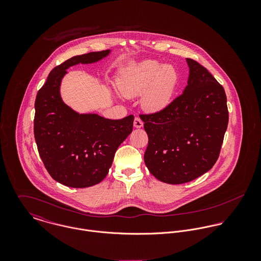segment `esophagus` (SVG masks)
<instances>
[{
	"label": "esophagus",
	"instance_id": "esophagus-1",
	"mask_svg": "<svg viewBox=\"0 0 261 261\" xmlns=\"http://www.w3.org/2000/svg\"><path fill=\"white\" fill-rule=\"evenodd\" d=\"M143 125H144L143 120L140 117H136L134 120V126L137 128H141V127H143Z\"/></svg>",
	"mask_w": 261,
	"mask_h": 261
}]
</instances>
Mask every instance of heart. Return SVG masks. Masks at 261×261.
<instances>
[{"label": "heart", "instance_id": "heart-1", "mask_svg": "<svg viewBox=\"0 0 261 261\" xmlns=\"http://www.w3.org/2000/svg\"><path fill=\"white\" fill-rule=\"evenodd\" d=\"M180 76L175 66L153 60L133 62L123 66L117 78L121 95H141V106L149 113L162 112L171 103Z\"/></svg>", "mask_w": 261, "mask_h": 261}]
</instances>
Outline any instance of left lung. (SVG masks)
<instances>
[{"instance_id":"1","label":"left lung","mask_w":261,"mask_h":261,"mask_svg":"<svg viewBox=\"0 0 261 261\" xmlns=\"http://www.w3.org/2000/svg\"><path fill=\"white\" fill-rule=\"evenodd\" d=\"M186 61L183 93L162 112L141 115L149 137L145 164L154 178L172 185L193 181L214 166L228 125L223 86L198 62Z\"/></svg>"}]
</instances>
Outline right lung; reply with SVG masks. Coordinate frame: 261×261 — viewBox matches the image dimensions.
<instances>
[{"mask_svg": "<svg viewBox=\"0 0 261 261\" xmlns=\"http://www.w3.org/2000/svg\"><path fill=\"white\" fill-rule=\"evenodd\" d=\"M111 52H90L66 60L49 73L38 91L34 118L38 151L50 176L64 186L100 183L109 174L116 149L133 132L134 115L109 119L96 113H79L60 94L69 67L98 62Z\"/></svg>", "mask_w": 261, "mask_h": 261, "instance_id": "obj_1", "label": "right lung"}]
</instances>
